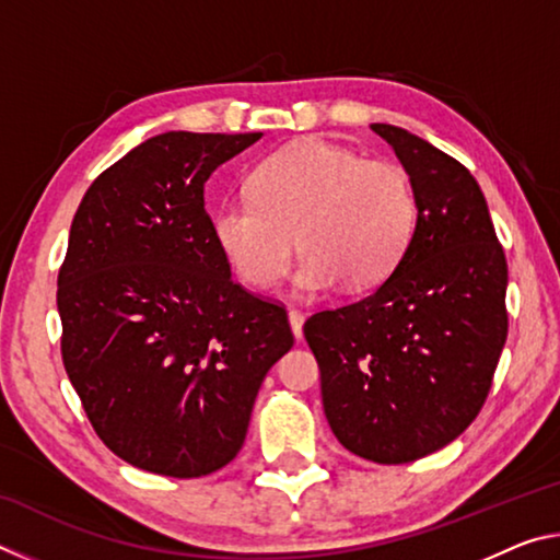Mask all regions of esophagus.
<instances>
[{"mask_svg":"<svg viewBox=\"0 0 560 560\" xmlns=\"http://www.w3.org/2000/svg\"><path fill=\"white\" fill-rule=\"evenodd\" d=\"M303 320H306V316H303L301 311L289 308V324H291V330H293V336H296V340L303 338Z\"/></svg>","mask_w":560,"mask_h":560,"instance_id":"1","label":"esophagus"}]
</instances>
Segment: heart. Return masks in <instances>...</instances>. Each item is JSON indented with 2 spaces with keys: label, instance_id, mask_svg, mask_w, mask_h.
Here are the masks:
<instances>
[{
  "label": "heart",
  "instance_id": "1",
  "mask_svg": "<svg viewBox=\"0 0 560 560\" xmlns=\"http://www.w3.org/2000/svg\"><path fill=\"white\" fill-rule=\"evenodd\" d=\"M246 195L212 212V236L236 277L254 289L283 279L293 236L303 259L293 287L318 296L343 283L363 293L393 277L417 232L407 170L363 160L324 138H303L252 170Z\"/></svg>",
  "mask_w": 560,
  "mask_h": 560
}]
</instances>
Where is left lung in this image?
Masks as SVG:
<instances>
[{"label":"left lung","instance_id":"obj_1","mask_svg":"<svg viewBox=\"0 0 560 560\" xmlns=\"http://www.w3.org/2000/svg\"><path fill=\"white\" fill-rule=\"evenodd\" d=\"M417 195V232L371 296L303 324L330 430L348 452L405 464L442 450L485 405L506 343V257L477 179L405 128L371 126Z\"/></svg>","mask_w":560,"mask_h":560}]
</instances>
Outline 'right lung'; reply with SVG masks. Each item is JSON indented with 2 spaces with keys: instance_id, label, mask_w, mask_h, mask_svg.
<instances>
[{
  "instance_id": "obj_1",
  "label": "right lung",
  "mask_w": 560,
  "mask_h": 560,
  "mask_svg": "<svg viewBox=\"0 0 560 560\" xmlns=\"http://www.w3.org/2000/svg\"><path fill=\"white\" fill-rule=\"evenodd\" d=\"M261 132L170 130L101 173L59 271L61 355L103 444L138 469L195 479L242 450L287 308L232 281L205 210L217 167Z\"/></svg>"
}]
</instances>
